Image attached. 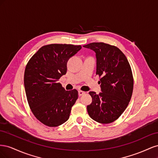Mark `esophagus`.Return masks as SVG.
Here are the masks:
<instances>
[{"label": "esophagus", "instance_id": "34e87169", "mask_svg": "<svg viewBox=\"0 0 158 158\" xmlns=\"http://www.w3.org/2000/svg\"><path fill=\"white\" fill-rule=\"evenodd\" d=\"M84 94H85V92H83V91H82V90H79V91H78V95H79V96H81V95H84Z\"/></svg>", "mask_w": 158, "mask_h": 158}]
</instances>
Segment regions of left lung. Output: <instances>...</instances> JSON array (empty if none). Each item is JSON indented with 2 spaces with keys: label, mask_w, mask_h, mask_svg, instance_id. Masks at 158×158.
<instances>
[{
  "label": "left lung",
  "mask_w": 158,
  "mask_h": 158,
  "mask_svg": "<svg viewBox=\"0 0 158 158\" xmlns=\"http://www.w3.org/2000/svg\"><path fill=\"white\" fill-rule=\"evenodd\" d=\"M95 52L96 74L101 78V92H89L92 102L87 106L89 117L99 123L114 121L127 107L133 90L131 66L117 47L104 43H91L83 46Z\"/></svg>",
  "instance_id": "left-lung-1"
}]
</instances>
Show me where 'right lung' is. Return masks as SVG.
I'll list each match as a JSON object with an SVG mask.
<instances>
[{"instance_id": "1", "label": "right lung", "mask_w": 158, "mask_h": 158, "mask_svg": "<svg viewBox=\"0 0 158 158\" xmlns=\"http://www.w3.org/2000/svg\"><path fill=\"white\" fill-rule=\"evenodd\" d=\"M81 45L51 44L41 47L28 62L24 88L28 104L34 116L50 127H58L70 117L78 99V91H66L58 82L67 71V62Z\"/></svg>"}]
</instances>
